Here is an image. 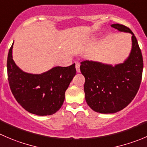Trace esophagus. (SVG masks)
I'll list each match as a JSON object with an SVG mask.
<instances>
[{
  "mask_svg": "<svg viewBox=\"0 0 147 147\" xmlns=\"http://www.w3.org/2000/svg\"><path fill=\"white\" fill-rule=\"evenodd\" d=\"M80 63L77 62L76 65H75V68H76L77 72H80Z\"/></svg>",
  "mask_w": 147,
  "mask_h": 147,
  "instance_id": "34e87169",
  "label": "esophagus"
}]
</instances>
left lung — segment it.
I'll return each instance as SVG.
<instances>
[{"mask_svg":"<svg viewBox=\"0 0 147 147\" xmlns=\"http://www.w3.org/2000/svg\"><path fill=\"white\" fill-rule=\"evenodd\" d=\"M111 26L131 34L132 49L129 57L115 66L85 60L80 67L85 79V100L91 109L100 113H116L127 106L139 90L143 72V57L134 33L122 24Z\"/></svg>","mask_w":147,"mask_h":147,"instance_id":"8db88e82","label":"left lung"}]
</instances>
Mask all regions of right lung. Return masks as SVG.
I'll list each match as a JSON object with an SVG mask.
<instances>
[{"label": "right lung", "instance_id": "add662e5", "mask_svg": "<svg viewBox=\"0 0 147 147\" xmlns=\"http://www.w3.org/2000/svg\"><path fill=\"white\" fill-rule=\"evenodd\" d=\"M13 45L8 52L7 72L14 98L26 111L33 114L47 116L55 113L62 107L65 91L76 75L75 64L55 67L40 75L26 73L13 60Z\"/></svg>", "mask_w": 147, "mask_h": 147}]
</instances>
